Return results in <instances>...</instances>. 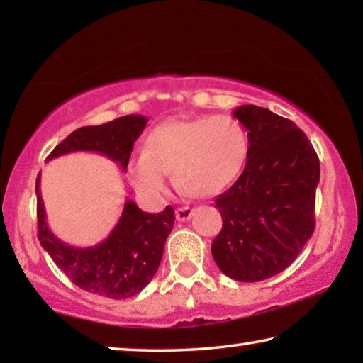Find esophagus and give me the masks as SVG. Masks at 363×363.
<instances>
[{"instance_id": "34e87169", "label": "esophagus", "mask_w": 363, "mask_h": 363, "mask_svg": "<svg viewBox=\"0 0 363 363\" xmlns=\"http://www.w3.org/2000/svg\"><path fill=\"white\" fill-rule=\"evenodd\" d=\"M194 210L191 207H179L176 208V218L179 221H187L192 216Z\"/></svg>"}]
</instances>
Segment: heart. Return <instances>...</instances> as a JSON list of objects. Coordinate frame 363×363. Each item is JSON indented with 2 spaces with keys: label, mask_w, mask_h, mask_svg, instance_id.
Segmentation results:
<instances>
[{
  "label": "heart",
  "mask_w": 363,
  "mask_h": 363,
  "mask_svg": "<svg viewBox=\"0 0 363 363\" xmlns=\"http://www.w3.org/2000/svg\"><path fill=\"white\" fill-rule=\"evenodd\" d=\"M250 137L230 116L167 121L147 137V150L130 156L127 174L147 199H160L169 171L176 186L191 197H213L230 187L245 169Z\"/></svg>",
  "instance_id": "obj_1"
}]
</instances>
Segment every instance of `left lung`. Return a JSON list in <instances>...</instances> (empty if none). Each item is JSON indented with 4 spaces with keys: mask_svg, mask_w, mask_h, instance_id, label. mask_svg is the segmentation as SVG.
Segmentation results:
<instances>
[{
    "mask_svg": "<svg viewBox=\"0 0 363 363\" xmlns=\"http://www.w3.org/2000/svg\"><path fill=\"white\" fill-rule=\"evenodd\" d=\"M233 116L247 130L250 156L238 181L215 200L223 228L212 256L230 279L259 282L289 267L315 231L320 160L289 118L251 104Z\"/></svg>",
    "mask_w": 363,
    "mask_h": 363,
    "instance_id": "obj_1",
    "label": "left lung"
}]
</instances>
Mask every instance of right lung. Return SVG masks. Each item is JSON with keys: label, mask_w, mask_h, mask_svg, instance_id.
I'll use <instances>...</instances> for the list:
<instances>
[{"label": "right lung", "mask_w": 363, "mask_h": 363, "mask_svg": "<svg viewBox=\"0 0 363 363\" xmlns=\"http://www.w3.org/2000/svg\"><path fill=\"white\" fill-rule=\"evenodd\" d=\"M147 122L143 116H123L102 125L81 127L57 145L47 161L73 151H96L125 171L135 140L142 135ZM35 194L40 245L74 285L89 294L123 300L140 294L151 282L174 226L176 216L171 205L160 213H147L127 200L121 220L104 241L89 247H73L48 228L40 196V172Z\"/></svg>", "instance_id": "obj_1"}]
</instances>
